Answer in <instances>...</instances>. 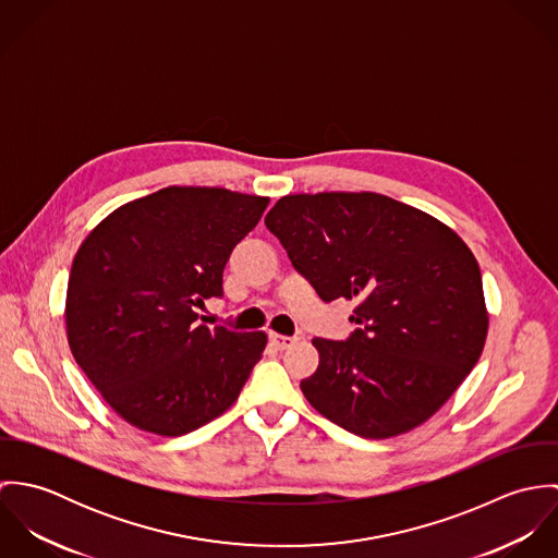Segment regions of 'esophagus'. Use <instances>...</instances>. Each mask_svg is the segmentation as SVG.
<instances>
[{
    "label": "esophagus",
    "mask_w": 558,
    "mask_h": 558,
    "mask_svg": "<svg viewBox=\"0 0 558 558\" xmlns=\"http://www.w3.org/2000/svg\"><path fill=\"white\" fill-rule=\"evenodd\" d=\"M270 341L277 350H288L296 343V337H290V335H281V332H270Z\"/></svg>",
    "instance_id": "obj_1"
}]
</instances>
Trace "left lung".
<instances>
[{
    "label": "left lung",
    "mask_w": 558,
    "mask_h": 558,
    "mask_svg": "<svg viewBox=\"0 0 558 558\" xmlns=\"http://www.w3.org/2000/svg\"><path fill=\"white\" fill-rule=\"evenodd\" d=\"M319 299H356L348 341L316 337L307 401L363 438L425 423L451 398L487 337L473 251L432 215L380 193L281 197L264 219Z\"/></svg>",
    "instance_id": "1"
}]
</instances>
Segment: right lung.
<instances>
[{
  "instance_id": "1",
  "label": "right lung",
  "mask_w": 558,
  "mask_h": 558,
  "mask_svg": "<svg viewBox=\"0 0 558 558\" xmlns=\"http://www.w3.org/2000/svg\"><path fill=\"white\" fill-rule=\"evenodd\" d=\"M268 197L167 186L113 210L81 242L66 292V335L87 380L131 425L182 436L240 396L266 332L199 324L223 296L230 253Z\"/></svg>"
}]
</instances>
